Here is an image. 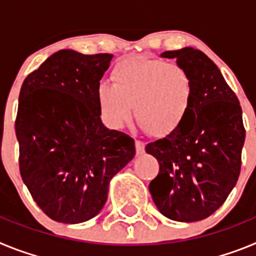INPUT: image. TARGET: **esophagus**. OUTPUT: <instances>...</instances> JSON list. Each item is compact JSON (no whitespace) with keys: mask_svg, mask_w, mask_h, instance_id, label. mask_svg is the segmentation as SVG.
Returning <instances> with one entry per match:
<instances>
[{"mask_svg":"<svg viewBox=\"0 0 256 256\" xmlns=\"http://www.w3.org/2000/svg\"><path fill=\"white\" fill-rule=\"evenodd\" d=\"M136 151L137 155H142L144 152V144L142 141H136Z\"/></svg>","mask_w":256,"mask_h":256,"instance_id":"obj_1","label":"esophagus"}]
</instances>
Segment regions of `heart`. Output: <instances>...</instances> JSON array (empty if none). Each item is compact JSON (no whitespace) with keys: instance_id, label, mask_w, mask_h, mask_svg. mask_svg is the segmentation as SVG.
Listing matches in <instances>:
<instances>
[{"instance_id":"heart-1","label":"heart","mask_w":256,"mask_h":256,"mask_svg":"<svg viewBox=\"0 0 256 256\" xmlns=\"http://www.w3.org/2000/svg\"><path fill=\"white\" fill-rule=\"evenodd\" d=\"M112 78V84L102 83L97 90V102L112 128H122L134 108L144 130L165 137L182 126L191 108L194 82L178 64L133 56L115 65Z\"/></svg>"}]
</instances>
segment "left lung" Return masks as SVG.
Segmentation results:
<instances>
[{"label":"left lung","instance_id":"left-lung-1","mask_svg":"<svg viewBox=\"0 0 256 256\" xmlns=\"http://www.w3.org/2000/svg\"><path fill=\"white\" fill-rule=\"evenodd\" d=\"M177 58L194 82V100L182 126L146 152L158 159L159 174L148 190L162 216L177 222L208 218L236 186L245 142L242 110L220 70L200 50L162 52Z\"/></svg>","mask_w":256,"mask_h":256}]
</instances>
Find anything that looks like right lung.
I'll use <instances>...</instances> for the list:
<instances>
[{
	"label": "right lung",
	"mask_w": 256,
	"mask_h": 256,
	"mask_svg": "<svg viewBox=\"0 0 256 256\" xmlns=\"http://www.w3.org/2000/svg\"><path fill=\"white\" fill-rule=\"evenodd\" d=\"M112 58L60 50L20 90V174L42 212L60 223L96 216L112 178L136 155L134 140L101 120L97 90Z\"/></svg>",
	"instance_id": "add662e5"
}]
</instances>
